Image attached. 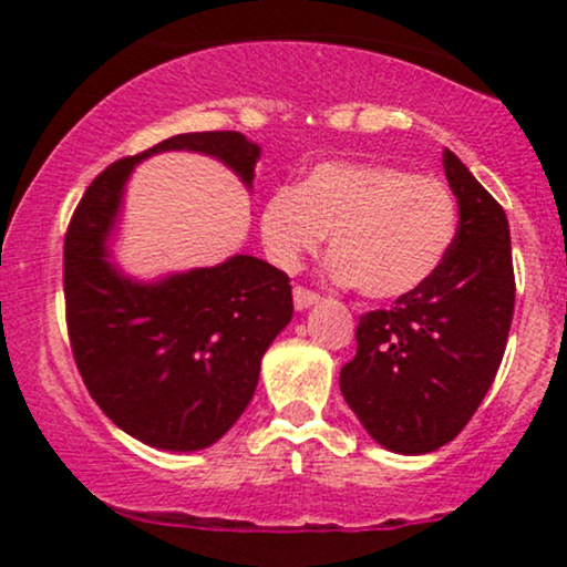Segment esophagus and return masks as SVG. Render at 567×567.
Returning <instances> with one entry per match:
<instances>
[{
  "instance_id": "esophagus-1",
  "label": "esophagus",
  "mask_w": 567,
  "mask_h": 567,
  "mask_svg": "<svg viewBox=\"0 0 567 567\" xmlns=\"http://www.w3.org/2000/svg\"><path fill=\"white\" fill-rule=\"evenodd\" d=\"M317 301H320V296H317L315 290L301 288V285H296V288H292V303H296L298 311L309 309V306H315Z\"/></svg>"
}]
</instances>
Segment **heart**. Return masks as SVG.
<instances>
[{"instance_id":"heart-1","label":"heart","mask_w":567,"mask_h":567,"mask_svg":"<svg viewBox=\"0 0 567 567\" xmlns=\"http://www.w3.org/2000/svg\"><path fill=\"white\" fill-rule=\"evenodd\" d=\"M458 205L445 181L375 162H322L301 186L264 202L261 237L282 269H296L330 231V275L392 301L419 290L445 261Z\"/></svg>"}]
</instances>
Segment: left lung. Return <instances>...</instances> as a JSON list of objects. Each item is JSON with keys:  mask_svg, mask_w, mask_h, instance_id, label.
<instances>
[{"mask_svg": "<svg viewBox=\"0 0 567 567\" xmlns=\"http://www.w3.org/2000/svg\"><path fill=\"white\" fill-rule=\"evenodd\" d=\"M458 199L445 261L392 309L357 324L341 394L386 451L421 455L458 437L496 379L514 315L509 220L453 152H442Z\"/></svg>", "mask_w": 567, "mask_h": 567, "instance_id": "obj_1", "label": "left lung"}]
</instances>
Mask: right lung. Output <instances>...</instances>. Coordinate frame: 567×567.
<instances>
[{
  "label": "right lung",
  "mask_w": 567,
  "mask_h": 567,
  "mask_svg": "<svg viewBox=\"0 0 567 567\" xmlns=\"http://www.w3.org/2000/svg\"><path fill=\"white\" fill-rule=\"evenodd\" d=\"M199 152L250 188L261 148L234 130L184 133L109 165L71 216L63 245L66 324L84 386L130 437L202 451L250 405L261 357L292 317L290 279L256 256L138 282L109 261L122 194L141 159Z\"/></svg>",
  "instance_id": "right-lung-1"
}]
</instances>
